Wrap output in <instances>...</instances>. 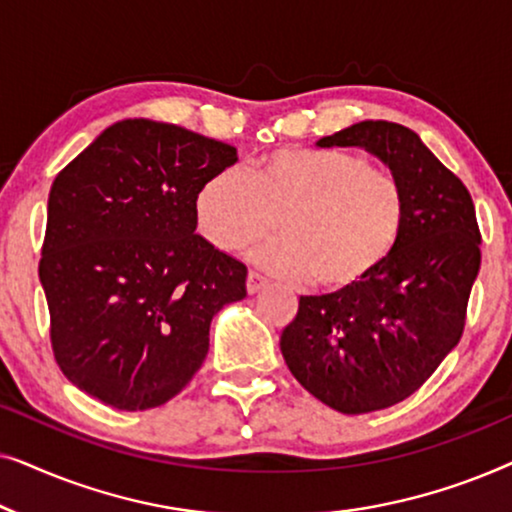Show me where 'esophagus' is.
<instances>
[{
    "mask_svg": "<svg viewBox=\"0 0 512 512\" xmlns=\"http://www.w3.org/2000/svg\"><path fill=\"white\" fill-rule=\"evenodd\" d=\"M268 284H270L268 277H263L261 272H254V270L249 272V277H247V291L251 293V296H254V293H258V291H263Z\"/></svg>",
    "mask_w": 512,
    "mask_h": 512,
    "instance_id": "34e87169",
    "label": "esophagus"
}]
</instances>
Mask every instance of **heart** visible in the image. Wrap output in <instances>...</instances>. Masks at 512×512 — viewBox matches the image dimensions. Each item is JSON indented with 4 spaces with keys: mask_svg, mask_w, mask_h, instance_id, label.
<instances>
[{
    "mask_svg": "<svg viewBox=\"0 0 512 512\" xmlns=\"http://www.w3.org/2000/svg\"><path fill=\"white\" fill-rule=\"evenodd\" d=\"M408 216L394 172L342 149L282 146L249 165L214 174L195 195V221L212 247L240 251L279 226L282 237L256 251L277 275L314 277L345 293L375 277L394 254Z\"/></svg>",
    "mask_w": 512,
    "mask_h": 512,
    "instance_id": "b5f03b06",
    "label": "heart"
}]
</instances>
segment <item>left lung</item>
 <instances>
[{
    "mask_svg": "<svg viewBox=\"0 0 512 512\" xmlns=\"http://www.w3.org/2000/svg\"><path fill=\"white\" fill-rule=\"evenodd\" d=\"M317 146L375 153L408 200L387 265L352 291L300 298L279 340L286 366L314 398L363 415L415 394L459 345L482 237L464 181L405 125L361 121Z\"/></svg>",
    "mask_w": 512,
    "mask_h": 512,
    "instance_id": "left-lung-1",
    "label": "left lung"
}]
</instances>
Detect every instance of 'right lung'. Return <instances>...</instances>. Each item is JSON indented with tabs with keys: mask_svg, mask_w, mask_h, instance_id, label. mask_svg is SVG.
<instances>
[{
	"mask_svg": "<svg viewBox=\"0 0 512 512\" xmlns=\"http://www.w3.org/2000/svg\"><path fill=\"white\" fill-rule=\"evenodd\" d=\"M237 149L172 123L111 125L58 172L39 279L55 363L116 410L158 408L198 373L247 265L195 233V195Z\"/></svg>",
	"mask_w": 512,
	"mask_h": 512,
	"instance_id": "right-lung-1",
	"label": "right lung"
}]
</instances>
